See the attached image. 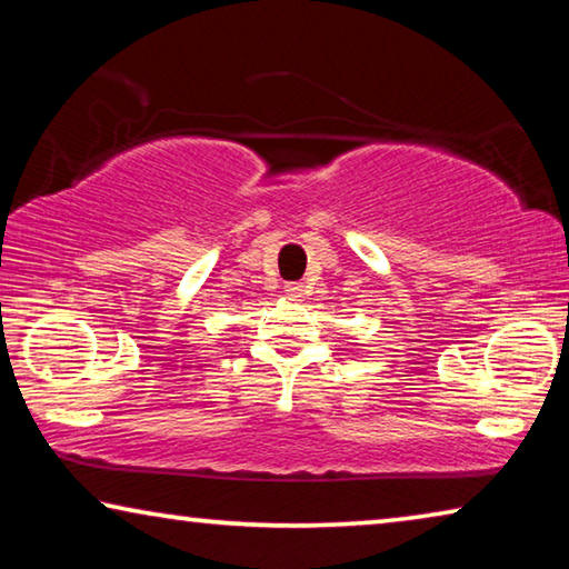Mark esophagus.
Masks as SVG:
<instances>
[{
    "label": "esophagus",
    "mask_w": 569,
    "mask_h": 569,
    "mask_svg": "<svg viewBox=\"0 0 569 569\" xmlns=\"http://www.w3.org/2000/svg\"><path fill=\"white\" fill-rule=\"evenodd\" d=\"M286 296L293 298V301L303 298V283H286Z\"/></svg>",
    "instance_id": "34e87169"
}]
</instances>
